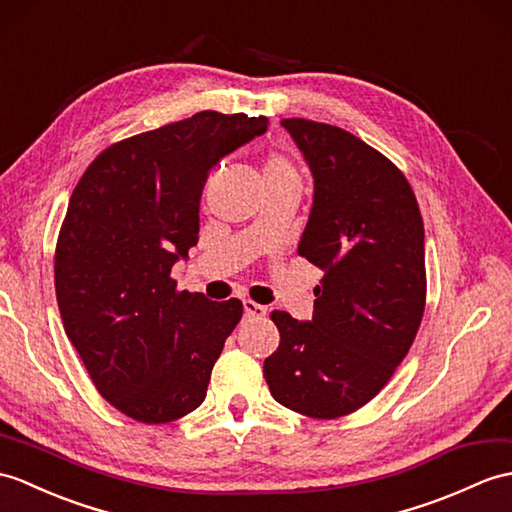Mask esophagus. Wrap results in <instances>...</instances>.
Returning a JSON list of instances; mask_svg holds the SVG:
<instances>
[{"mask_svg":"<svg viewBox=\"0 0 512 512\" xmlns=\"http://www.w3.org/2000/svg\"><path fill=\"white\" fill-rule=\"evenodd\" d=\"M244 314H246L248 318H264V316H266V307L255 303V301H251V299H246V301H244Z\"/></svg>","mask_w":512,"mask_h":512,"instance_id":"1","label":"esophagus"}]
</instances>
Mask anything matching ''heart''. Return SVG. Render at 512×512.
I'll use <instances>...</instances> for the list:
<instances>
[{"mask_svg": "<svg viewBox=\"0 0 512 512\" xmlns=\"http://www.w3.org/2000/svg\"><path fill=\"white\" fill-rule=\"evenodd\" d=\"M281 174H296L292 163L281 157V154H270L264 163V176H281Z\"/></svg>", "mask_w": 512, "mask_h": 512, "instance_id": "obj_1", "label": "heart"}]
</instances>
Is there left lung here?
<instances>
[{
    "label": "left lung",
    "instance_id": "left-lung-1",
    "mask_svg": "<svg viewBox=\"0 0 512 512\" xmlns=\"http://www.w3.org/2000/svg\"><path fill=\"white\" fill-rule=\"evenodd\" d=\"M314 176L299 255L325 270L312 320L272 312L281 342L264 377L281 406L338 419L371 401L406 358L425 310V235L406 176L338 126L281 120Z\"/></svg>",
    "mask_w": 512,
    "mask_h": 512
}]
</instances>
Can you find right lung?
<instances>
[{
	"mask_svg": "<svg viewBox=\"0 0 512 512\" xmlns=\"http://www.w3.org/2000/svg\"><path fill=\"white\" fill-rule=\"evenodd\" d=\"M266 130L261 115L200 111L109 146L69 198L58 310L91 382L130 419L170 423L205 401L244 307L178 292L170 272L198 242L209 170Z\"/></svg>",
	"mask_w": 512,
	"mask_h": 512,
	"instance_id": "obj_1",
	"label": "right lung"
}]
</instances>
